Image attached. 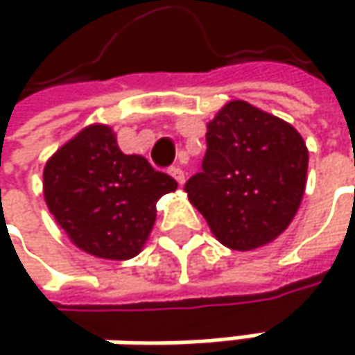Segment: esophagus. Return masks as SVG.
I'll return each instance as SVG.
<instances>
[{"label": "esophagus", "instance_id": "34e87169", "mask_svg": "<svg viewBox=\"0 0 355 355\" xmlns=\"http://www.w3.org/2000/svg\"><path fill=\"white\" fill-rule=\"evenodd\" d=\"M168 173H171V177L175 178V180H177L180 187L184 184V171H182V168H178V166H175V168H171Z\"/></svg>", "mask_w": 355, "mask_h": 355}]
</instances>
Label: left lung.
Segmentation results:
<instances>
[{
  "label": "left lung",
  "instance_id": "obj_1",
  "mask_svg": "<svg viewBox=\"0 0 355 355\" xmlns=\"http://www.w3.org/2000/svg\"><path fill=\"white\" fill-rule=\"evenodd\" d=\"M201 173L184 184L214 236L232 250L273 243L294 220L309 171L302 135L284 119L230 101L207 123Z\"/></svg>",
  "mask_w": 355,
  "mask_h": 355
}]
</instances>
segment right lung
<instances>
[{
  "label": "right lung",
  "instance_id": "obj_1",
  "mask_svg": "<svg viewBox=\"0 0 355 355\" xmlns=\"http://www.w3.org/2000/svg\"><path fill=\"white\" fill-rule=\"evenodd\" d=\"M177 180L137 154H123L108 125H88L44 164V201L69 241L84 252L127 261L144 248L156 201Z\"/></svg>",
  "mask_w": 355,
  "mask_h": 355
}]
</instances>
